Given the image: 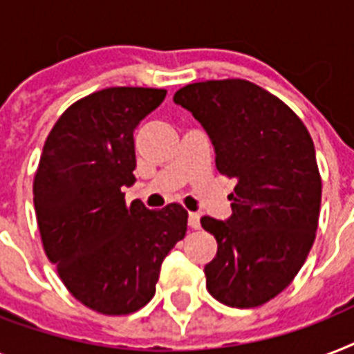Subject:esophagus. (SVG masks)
Returning <instances> with one entry per match:
<instances>
[{"mask_svg":"<svg viewBox=\"0 0 354 354\" xmlns=\"http://www.w3.org/2000/svg\"><path fill=\"white\" fill-rule=\"evenodd\" d=\"M189 226L193 230H198L200 227V215L198 213H189Z\"/></svg>","mask_w":354,"mask_h":354,"instance_id":"esophagus-1","label":"esophagus"}]
</instances>
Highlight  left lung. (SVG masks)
<instances>
[{"mask_svg": "<svg viewBox=\"0 0 354 354\" xmlns=\"http://www.w3.org/2000/svg\"><path fill=\"white\" fill-rule=\"evenodd\" d=\"M174 102L202 122L221 174L235 178L232 216H202L216 239L205 285L227 307H261L285 290L316 239L322 176L303 121L261 86L244 79L194 82Z\"/></svg>", "mask_w": 354, "mask_h": 354, "instance_id": "left-lung-1", "label": "left lung"}]
</instances>
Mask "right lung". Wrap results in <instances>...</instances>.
<instances>
[{"instance_id": "1", "label": "right lung", "mask_w": 354, "mask_h": 354, "mask_svg": "<svg viewBox=\"0 0 354 354\" xmlns=\"http://www.w3.org/2000/svg\"><path fill=\"white\" fill-rule=\"evenodd\" d=\"M158 88L115 86L73 102L47 136L36 169V222L47 259L71 296L124 316L154 297L167 253L187 232L180 204L124 202L136 182L133 128L165 99Z\"/></svg>"}]
</instances>
